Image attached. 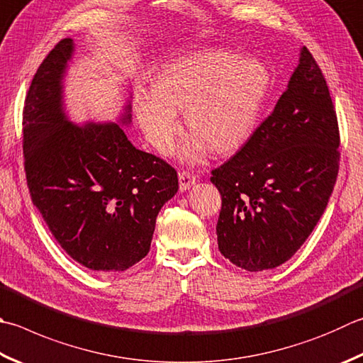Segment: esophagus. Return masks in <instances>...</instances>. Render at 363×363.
<instances>
[{
	"label": "esophagus",
	"instance_id": "34e87169",
	"mask_svg": "<svg viewBox=\"0 0 363 363\" xmlns=\"http://www.w3.org/2000/svg\"><path fill=\"white\" fill-rule=\"evenodd\" d=\"M179 182H180V191H186L196 184V177L191 172H188V170H182L179 174Z\"/></svg>",
	"mask_w": 363,
	"mask_h": 363
}]
</instances>
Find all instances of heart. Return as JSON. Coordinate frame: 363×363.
I'll return each instance as SVG.
<instances>
[{
  "label": "heart",
  "instance_id": "b5f03b06",
  "mask_svg": "<svg viewBox=\"0 0 363 363\" xmlns=\"http://www.w3.org/2000/svg\"><path fill=\"white\" fill-rule=\"evenodd\" d=\"M269 86L265 67L235 52L211 47L174 60L158 72L153 91H140L134 112L145 138L160 153L172 148L180 131L179 112L191 133L180 147L193 161L208 147L228 155L255 131Z\"/></svg>",
  "mask_w": 363,
  "mask_h": 363
}]
</instances>
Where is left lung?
<instances>
[{
	"instance_id": "left-lung-1",
	"label": "left lung",
	"mask_w": 363,
	"mask_h": 363,
	"mask_svg": "<svg viewBox=\"0 0 363 363\" xmlns=\"http://www.w3.org/2000/svg\"><path fill=\"white\" fill-rule=\"evenodd\" d=\"M338 147L329 86L303 47L273 112L240 152L211 170L223 199L221 255L248 272L275 269L296 255L330 199Z\"/></svg>"
}]
</instances>
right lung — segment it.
<instances>
[{
  "instance_id": "obj_1",
  "label": "right lung",
  "mask_w": 363,
  "mask_h": 363,
  "mask_svg": "<svg viewBox=\"0 0 363 363\" xmlns=\"http://www.w3.org/2000/svg\"><path fill=\"white\" fill-rule=\"evenodd\" d=\"M66 38L47 55L26 94L23 156L31 201L55 240L74 261L96 272H123L145 257L156 216L179 191L166 161L135 148L117 123L75 125L65 111Z\"/></svg>"
}]
</instances>
